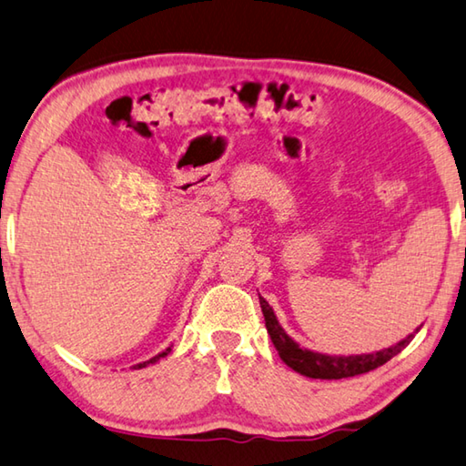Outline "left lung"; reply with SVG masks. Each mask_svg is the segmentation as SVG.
Segmentation results:
<instances>
[{
    "instance_id": "left-lung-1",
    "label": "left lung",
    "mask_w": 466,
    "mask_h": 466,
    "mask_svg": "<svg viewBox=\"0 0 466 466\" xmlns=\"http://www.w3.org/2000/svg\"><path fill=\"white\" fill-rule=\"evenodd\" d=\"M259 307H262V313L266 319V329H268V333H270L272 344L276 350H279V356L282 358V362L290 366L292 370H297L299 374H303V377H309V379L338 380V379L358 377V374L370 372L401 352V350L413 339L415 333L420 331V328H418L413 333H410V336L403 338L401 341H397L395 346L382 348V350H379V352H372V354L331 356V354H321V352H313V350L300 348L297 341L292 339L287 331H284L279 319H276L274 309L268 305V300L264 297H259Z\"/></svg>"
}]
</instances>
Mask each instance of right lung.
<instances>
[{
	"instance_id": "right-lung-1",
	"label": "right lung",
	"mask_w": 466,
	"mask_h": 466,
	"mask_svg": "<svg viewBox=\"0 0 466 466\" xmlns=\"http://www.w3.org/2000/svg\"><path fill=\"white\" fill-rule=\"evenodd\" d=\"M171 352V346L169 348H166V350H163V352H159L157 356H153V358H149V360H147V362H141V364H135L133 366V369L135 370H138V369H145V366H149V364H155V362H157V360H161V358H166L167 354Z\"/></svg>"
}]
</instances>
